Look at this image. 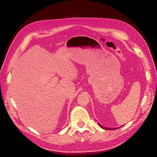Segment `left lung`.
<instances>
[{
	"mask_svg": "<svg viewBox=\"0 0 157 157\" xmlns=\"http://www.w3.org/2000/svg\"><path fill=\"white\" fill-rule=\"evenodd\" d=\"M98 125H99V127H101L102 128H103V129H104V130H114V129H117V128H118L119 127H118V128H107V127H103L102 125H101V124H100V123H98Z\"/></svg>",
	"mask_w": 157,
	"mask_h": 157,
	"instance_id": "1",
	"label": "left lung"
}]
</instances>
